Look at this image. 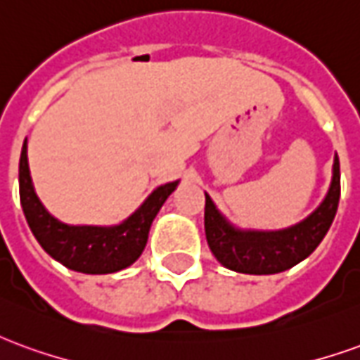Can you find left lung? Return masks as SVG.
Returning a JSON list of instances; mask_svg holds the SVG:
<instances>
[{
    "label": "left lung",
    "instance_id": "left-lung-1",
    "mask_svg": "<svg viewBox=\"0 0 360 360\" xmlns=\"http://www.w3.org/2000/svg\"><path fill=\"white\" fill-rule=\"evenodd\" d=\"M206 195V193H204ZM340 204V160L333 156L332 181L314 212L283 229H243L233 226L206 195L204 229L212 255L221 266L239 274L270 276L302 262L312 255L332 226Z\"/></svg>",
    "mask_w": 360,
    "mask_h": 360
}]
</instances>
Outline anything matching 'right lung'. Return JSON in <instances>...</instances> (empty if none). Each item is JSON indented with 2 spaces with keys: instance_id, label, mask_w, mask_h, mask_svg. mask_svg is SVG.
I'll use <instances>...</instances> for the list:
<instances>
[{
  "instance_id": "right-lung-1",
  "label": "right lung",
  "mask_w": 360,
  "mask_h": 360,
  "mask_svg": "<svg viewBox=\"0 0 360 360\" xmlns=\"http://www.w3.org/2000/svg\"><path fill=\"white\" fill-rule=\"evenodd\" d=\"M179 181L156 187L136 210L115 226H71L59 221L38 198L28 169L27 141L19 162L20 206L30 231L59 264L81 274H113L139 260L148 241L150 226Z\"/></svg>"
}]
</instances>
